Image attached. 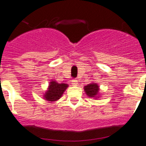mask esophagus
I'll return each mask as SVG.
<instances>
[{"mask_svg":"<svg viewBox=\"0 0 146 146\" xmlns=\"http://www.w3.org/2000/svg\"><path fill=\"white\" fill-rule=\"evenodd\" d=\"M72 86H76L78 85V81L76 79H73V80H72Z\"/></svg>","mask_w":146,"mask_h":146,"instance_id":"obj_1","label":"esophagus"}]
</instances>
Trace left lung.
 I'll list each match as a JSON object with an SVG mask.
<instances>
[{
    "label": "left lung",
    "mask_w": 146,
    "mask_h": 146,
    "mask_svg": "<svg viewBox=\"0 0 146 146\" xmlns=\"http://www.w3.org/2000/svg\"><path fill=\"white\" fill-rule=\"evenodd\" d=\"M84 90L86 92V94L89 97L98 99L100 96V86L96 82H92L87 86H84Z\"/></svg>",
    "instance_id": "left-lung-1"
}]
</instances>
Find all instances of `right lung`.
Here are the masks:
<instances>
[{"mask_svg": "<svg viewBox=\"0 0 146 146\" xmlns=\"http://www.w3.org/2000/svg\"><path fill=\"white\" fill-rule=\"evenodd\" d=\"M68 87V84L58 83L56 81L51 80L49 84L47 90L43 94V98L45 100L54 103L60 99Z\"/></svg>", "mask_w": 146, "mask_h": 146, "instance_id": "add662e5", "label": "right lung"}]
</instances>
